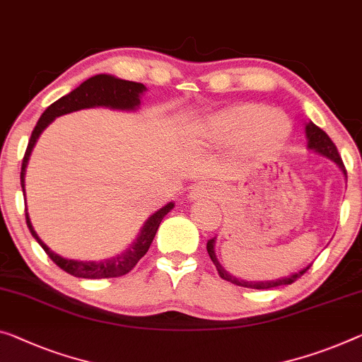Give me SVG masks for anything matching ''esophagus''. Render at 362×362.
Returning <instances> with one entry per match:
<instances>
[{
  "label": "esophagus",
  "instance_id": "1",
  "mask_svg": "<svg viewBox=\"0 0 362 362\" xmlns=\"http://www.w3.org/2000/svg\"><path fill=\"white\" fill-rule=\"evenodd\" d=\"M215 194H216V187L212 185V182L202 181V182H199V185L192 187L191 194H189V199H191V200L209 199V197H214Z\"/></svg>",
  "mask_w": 362,
  "mask_h": 362
}]
</instances>
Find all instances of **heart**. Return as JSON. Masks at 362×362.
<instances>
[{"label": "heart", "mask_w": 362, "mask_h": 362, "mask_svg": "<svg viewBox=\"0 0 362 362\" xmlns=\"http://www.w3.org/2000/svg\"><path fill=\"white\" fill-rule=\"evenodd\" d=\"M291 119L276 108L259 103L231 105L207 116L197 126V136L214 146L241 144L246 152L274 148L286 141ZM272 140V143H267Z\"/></svg>", "instance_id": "1"}]
</instances>
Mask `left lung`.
<instances>
[{
    "label": "left lung",
    "instance_id": "obj_1",
    "mask_svg": "<svg viewBox=\"0 0 362 362\" xmlns=\"http://www.w3.org/2000/svg\"><path fill=\"white\" fill-rule=\"evenodd\" d=\"M305 137H308V150H313V152L322 155V157H327L329 160H332V162L343 171L344 177H346V170H344V165L341 162V157H340V153H338L335 144H333L332 139L327 136L319 126H315L313 121L305 123ZM215 239L216 238H212L210 241H207V252L210 255V259H212V262L215 264L216 270H218V275L223 278V280L235 283V285H238V286L254 288V290H272V288L291 285L293 281H296L299 276L305 274V270L310 267V265H308L301 270L294 272V274H290L286 276H280V278H274V280H254V281L243 280V278H236V276L230 275L223 269V267H221V264L218 262V259H216V254H215Z\"/></svg>",
    "mask_w": 362,
    "mask_h": 362
}]
</instances>
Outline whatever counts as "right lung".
<instances>
[{
  "instance_id": "right-lung-1",
  "label": "right lung",
  "mask_w": 362,
  "mask_h": 362,
  "mask_svg": "<svg viewBox=\"0 0 362 362\" xmlns=\"http://www.w3.org/2000/svg\"><path fill=\"white\" fill-rule=\"evenodd\" d=\"M147 92V87L139 82L124 81L119 77H115L111 74H97L82 82V84L69 92L68 95L61 97L57 102L49 105V107L43 111V115L38 119L35 129L32 131L29 146H27L24 160H22L21 168V186L22 192L25 197V168L30 160V153L38 137L47 126L53 123L58 116L72 113V111H79L86 108H110V110H119V111H136L141 107V98L144 93ZM175 207V202H168L158 209L157 212L152 214L146 220V223L139 231L137 238L132 241L127 249L123 252L113 255V257L100 259V260H76V259H66L61 257L59 254L53 252L45 243L38 238L37 231L33 230L30 223L29 212L25 209V220L27 226L32 233V236L37 239V243L43 247V251L48 254V257L57 264L59 269L68 272L69 275H74L77 278H90V280H97V278H115L126 275L127 272L134 269L136 264L141 260L146 252L148 251L150 244H152L155 235L160 223H162L163 216Z\"/></svg>"
}]
</instances>
